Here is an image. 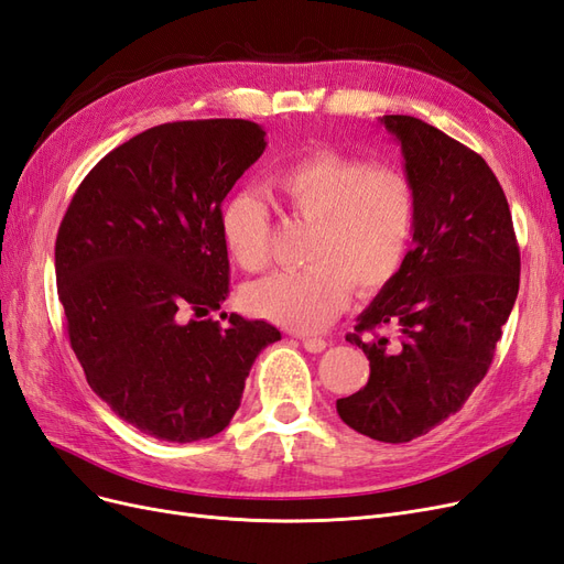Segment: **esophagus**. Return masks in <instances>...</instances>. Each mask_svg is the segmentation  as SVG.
Segmentation results:
<instances>
[{
	"instance_id": "esophagus-1",
	"label": "esophagus",
	"mask_w": 564,
	"mask_h": 564,
	"mask_svg": "<svg viewBox=\"0 0 564 564\" xmlns=\"http://www.w3.org/2000/svg\"><path fill=\"white\" fill-rule=\"evenodd\" d=\"M302 347L308 354H321L325 347H328V341L321 339V337H302Z\"/></svg>"
}]
</instances>
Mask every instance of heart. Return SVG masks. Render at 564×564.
<instances>
[{"mask_svg":"<svg viewBox=\"0 0 564 564\" xmlns=\"http://www.w3.org/2000/svg\"><path fill=\"white\" fill-rule=\"evenodd\" d=\"M283 210L314 225L304 271H279L246 288L248 312L297 333H314L358 295H377L401 274L416 225L410 180L368 159L318 152L271 175ZM220 234L234 262L260 271L269 262L271 213L252 192L220 208Z\"/></svg>","mask_w":564,"mask_h":564,"instance_id":"1","label":"heart"}]
</instances>
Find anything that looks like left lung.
Wrapping results in <instances>:
<instances>
[{
    "instance_id": "left-lung-1",
    "label": "left lung",
    "mask_w": 564,
    "mask_h": 564,
    "mask_svg": "<svg viewBox=\"0 0 564 564\" xmlns=\"http://www.w3.org/2000/svg\"><path fill=\"white\" fill-rule=\"evenodd\" d=\"M416 194L414 248L401 274L358 316L347 341L370 360L339 398L344 424L408 443L459 412L492 366L520 285V248L485 159L422 119L387 115Z\"/></svg>"
}]
</instances>
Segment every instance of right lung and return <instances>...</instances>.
I'll use <instances>...</instances> for the list:
<instances>
[{
  "label": "right lung",
  "mask_w": 564,
  "mask_h": 564,
  "mask_svg": "<svg viewBox=\"0 0 564 564\" xmlns=\"http://www.w3.org/2000/svg\"><path fill=\"white\" fill-rule=\"evenodd\" d=\"M267 148L246 119L161 123L82 180L56 236L58 300L88 387L169 443L213 438L241 405L264 321L210 318L229 293L220 208Z\"/></svg>",
  "instance_id": "1"
}]
</instances>
